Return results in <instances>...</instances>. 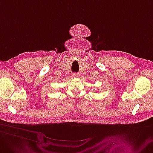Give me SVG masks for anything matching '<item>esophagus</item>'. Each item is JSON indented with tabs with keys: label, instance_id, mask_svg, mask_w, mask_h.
<instances>
[{
	"label": "esophagus",
	"instance_id": "obj_1",
	"mask_svg": "<svg viewBox=\"0 0 153 153\" xmlns=\"http://www.w3.org/2000/svg\"><path fill=\"white\" fill-rule=\"evenodd\" d=\"M78 76H79V74H74L73 75H72V77H74V78H76V77H77Z\"/></svg>",
	"mask_w": 153,
	"mask_h": 153
}]
</instances>
